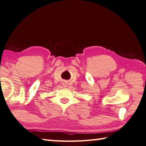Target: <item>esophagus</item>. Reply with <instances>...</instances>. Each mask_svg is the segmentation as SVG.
Segmentation results:
<instances>
[{"label":"esophagus","mask_w":146,"mask_h":146,"mask_svg":"<svg viewBox=\"0 0 146 146\" xmlns=\"http://www.w3.org/2000/svg\"><path fill=\"white\" fill-rule=\"evenodd\" d=\"M64 86H67V84H66V83H64Z\"/></svg>","instance_id":"esophagus-1"}]
</instances>
